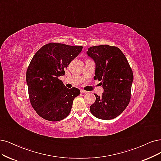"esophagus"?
Wrapping results in <instances>:
<instances>
[{
	"mask_svg": "<svg viewBox=\"0 0 161 161\" xmlns=\"http://www.w3.org/2000/svg\"><path fill=\"white\" fill-rule=\"evenodd\" d=\"M80 92H81V93H83V94L88 93V92H87V91H86V90H80Z\"/></svg>",
	"mask_w": 161,
	"mask_h": 161,
	"instance_id": "1",
	"label": "esophagus"
}]
</instances>
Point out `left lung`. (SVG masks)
<instances>
[{"label": "left lung", "instance_id": "left-lung-1", "mask_svg": "<svg viewBox=\"0 0 161 161\" xmlns=\"http://www.w3.org/2000/svg\"><path fill=\"white\" fill-rule=\"evenodd\" d=\"M87 54L96 64L94 79L102 81L104 92L101 97L94 94L96 99L90 106V111L100 119H112L121 114L130 102L133 71L117 47L92 46Z\"/></svg>", "mask_w": 161, "mask_h": 161}]
</instances>
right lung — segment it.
<instances>
[{
  "label": "right lung",
  "instance_id": "1",
  "mask_svg": "<svg viewBox=\"0 0 161 161\" xmlns=\"http://www.w3.org/2000/svg\"><path fill=\"white\" fill-rule=\"evenodd\" d=\"M82 48L81 46L50 43L33 56L26 71L28 95L32 108L44 119L61 121L70 113L80 91L67 88L59 77L65 75V69Z\"/></svg>",
  "mask_w": 161,
  "mask_h": 161
}]
</instances>
